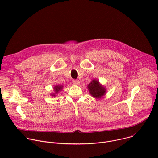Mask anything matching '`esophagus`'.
Here are the masks:
<instances>
[{"mask_svg":"<svg viewBox=\"0 0 158 158\" xmlns=\"http://www.w3.org/2000/svg\"><path fill=\"white\" fill-rule=\"evenodd\" d=\"M73 83L74 85H79L80 84V81H79V80H73Z\"/></svg>","mask_w":158,"mask_h":158,"instance_id":"34e87169","label":"esophagus"}]
</instances>
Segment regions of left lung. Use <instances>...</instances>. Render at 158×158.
I'll return each mask as SVG.
<instances>
[{
  "instance_id": "obj_1",
  "label": "left lung",
  "mask_w": 158,
  "mask_h": 158,
  "mask_svg": "<svg viewBox=\"0 0 158 158\" xmlns=\"http://www.w3.org/2000/svg\"><path fill=\"white\" fill-rule=\"evenodd\" d=\"M87 89L90 94L96 99L102 98L106 93V87L100 84L98 79H94L87 85Z\"/></svg>"
}]
</instances>
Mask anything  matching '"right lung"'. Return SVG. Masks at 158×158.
Returning a JSON list of instances; mask_svg holds the SVG:
<instances>
[{
    "mask_svg": "<svg viewBox=\"0 0 158 158\" xmlns=\"http://www.w3.org/2000/svg\"><path fill=\"white\" fill-rule=\"evenodd\" d=\"M63 87H64V86L62 85H54V86L53 87L54 93H51V96L56 97V96H57V94L63 89Z\"/></svg>",
    "mask_w": 158,
    "mask_h": 158,
    "instance_id": "obj_1",
    "label": "right lung"
}]
</instances>
